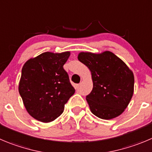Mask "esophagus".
Instances as JSON below:
<instances>
[{"label": "esophagus", "mask_w": 152, "mask_h": 152, "mask_svg": "<svg viewBox=\"0 0 152 152\" xmlns=\"http://www.w3.org/2000/svg\"><path fill=\"white\" fill-rule=\"evenodd\" d=\"M80 84H77V90L79 91L80 90Z\"/></svg>", "instance_id": "esophagus-1"}]
</instances>
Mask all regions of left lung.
Here are the masks:
<instances>
[{"label": "left lung", "mask_w": 152, "mask_h": 152, "mask_svg": "<svg viewBox=\"0 0 152 152\" xmlns=\"http://www.w3.org/2000/svg\"><path fill=\"white\" fill-rule=\"evenodd\" d=\"M77 58L92 74L93 88L86 95L91 112L102 119H111L121 115L134 93L132 71L110 51L80 52Z\"/></svg>", "instance_id": "8db88e82"}]
</instances>
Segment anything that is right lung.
Returning a JSON list of instances; mask_svg holds the SVG:
<instances>
[{
	"label": "right lung",
	"mask_w": 152,
	"mask_h": 152,
	"mask_svg": "<svg viewBox=\"0 0 152 152\" xmlns=\"http://www.w3.org/2000/svg\"><path fill=\"white\" fill-rule=\"evenodd\" d=\"M70 52H45L24 63L18 91L28 113L37 120L50 122L64 110L75 89L63 65Z\"/></svg>",
	"instance_id": "1"
}]
</instances>
